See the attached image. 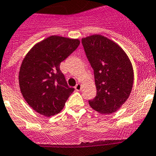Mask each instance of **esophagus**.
Here are the masks:
<instances>
[{"label":"esophagus","instance_id":"esophagus-1","mask_svg":"<svg viewBox=\"0 0 156 156\" xmlns=\"http://www.w3.org/2000/svg\"><path fill=\"white\" fill-rule=\"evenodd\" d=\"M74 89H75V90H77V91H80V90L82 89V85L79 83H78L76 86H75Z\"/></svg>","mask_w":156,"mask_h":156}]
</instances>
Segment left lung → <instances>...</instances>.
<instances>
[{
    "mask_svg": "<svg viewBox=\"0 0 156 156\" xmlns=\"http://www.w3.org/2000/svg\"><path fill=\"white\" fill-rule=\"evenodd\" d=\"M82 43L94 71L97 87V96L89 101V105L101 114L114 113L132 91V63L119 44L102 35L83 37Z\"/></svg>",
    "mask_w": 156,
    "mask_h": 156,
    "instance_id": "left-lung-1",
    "label": "left lung"
}]
</instances>
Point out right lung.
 Instances as JSON below:
<instances>
[{
	"label": "right lung",
	"instance_id": "add662e5",
	"mask_svg": "<svg viewBox=\"0 0 156 156\" xmlns=\"http://www.w3.org/2000/svg\"><path fill=\"white\" fill-rule=\"evenodd\" d=\"M78 39L52 35L34 45L22 62L19 73L20 91L30 107L46 116L61 112L74 92L59 65L76 49Z\"/></svg>",
	"mask_w": 156,
	"mask_h": 156
}]
</instances>
